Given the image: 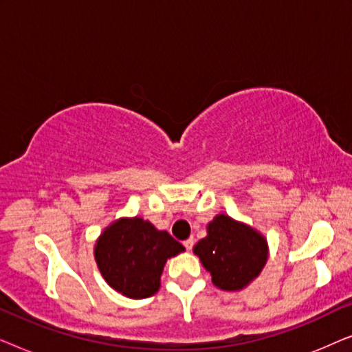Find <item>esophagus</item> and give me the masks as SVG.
<instances>
[{
	"instance_id": "34e87169",
	"label": "esophagus",
	"mask_w": 352,
	"mask_h": 352,
	"mask_svg": "<svg viewBox=\"0 0 352 352\" xmlns=\"http://www.w3.org/2000/svg\"><path fill=\"white\" fill-rule=\"evenodd\" d=\"M194 243H195L194 237H189L187 240H184V247H186V250H192V248H194Z\"/></svg>"
}]
</instances>
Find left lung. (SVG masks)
Wrapping results in <instances>:
<instances>
[{"mask_svg": "<svg viewBox=\"0 0 352 352\" xmlns=\"http://www.w3.org/2000/svg\"><path fill=\"white\" fill-rule=\"evenodd\" d=\"M211 282L223 290H240L261 272L267 259V245L261 234L226 214L208 224V235L194 247Z\"/></svg>", "mask_w": 352, "mask_h": 352, "instance_id": "8db88e82", "label": "left lung"}]
</instances>
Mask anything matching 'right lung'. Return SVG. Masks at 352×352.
Segmentation results:
<instances>
[{
    "label": "right lung",
    "instance_id": "right-lung-1",
    "mask_svg": "<svg viewBox=\"0 0 352 352\" xmlns=\"http://www.w3.org/2000/svg\"><path fill=\"white\" fill-rule=\"evenodd\" d=\"M184 247L141 218L120 219L96 243L99 271L113 290L134 300L155 295L166 259Z\"/></svg>",
    "mask_w": 352,
    "mask_h": 352
}]
</instances>
